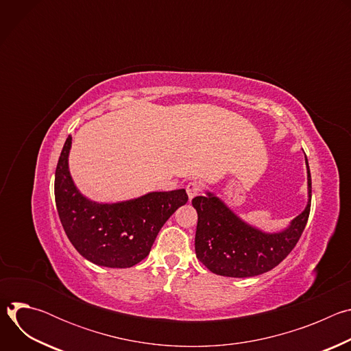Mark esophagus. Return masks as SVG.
I'll return each mask as SVG.
<instances>
[{
	"label": "esophagus",
	"instance_id": "1",
	"mask_svg": "<svg viewBox=\"0 0 351 351\" xmlns=\"http://www.w3.org/2000/svg\"><path fill=\"white\" fill-rule=\"evenodd\" d=\"M186 191H187L189 198L191 199L193 197H195L197 194H199V191H202V184H199V182H197V180H191L187 183Z\"/></svg>",
	"mask_w": 351,
	"mask_h": 351
}]
</instances>
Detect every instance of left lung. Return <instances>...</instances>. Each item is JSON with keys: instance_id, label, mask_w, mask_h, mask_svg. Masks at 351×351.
Here are the masks:
<instances>
[{"instance_id": "8db88e82", "label": "left lung", "mask_w": 351, "mask_h": 351, "mask_svg": "<svg viewBox=\"0 0 351 351\" xmlns=\"http://www.w3.org/2000/svg\"><path fill=\"white\" fill-rule=\"evenodd\" d=\"M307 162L308 203L289 228L264 233L243 222L213 193L191 199L197 211L195 256L211 272L230 278L257 276L279 265L289 254L307 225L311 208V173Z\"/></svg>"}]
</instances>
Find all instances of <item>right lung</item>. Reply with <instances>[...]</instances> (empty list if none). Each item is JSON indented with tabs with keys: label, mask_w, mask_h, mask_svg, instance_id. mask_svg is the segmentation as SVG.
<instances>
[{
	"label": "right lung",
	"mask_w": 351,
	"mask_h": 351,
	"mask_svg": "<svg viewBox=\"0 0 351 351\" xmlns=\"http://www.w3.org/2000/svg\"><path fill=\"white\" fill-rule=\"evenodd\" d=\"M68 136L56 169V204L77 252L95 265L129 268L144 260L168 218L187 203L184 189L153 191L129 202L98 204L76 189L68 168Z\"/></svg>",
	"instance_id": "add662e5"
}]
</instances>
